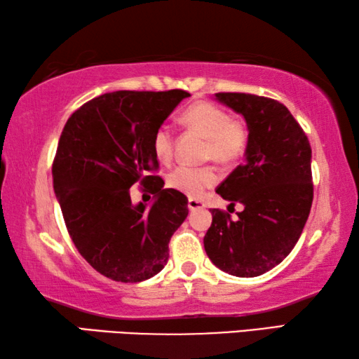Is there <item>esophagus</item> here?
Here are the masks:
<instances>
[{
  "label": "esophagus",
  "mask_w": 359,
  "mask_h": 359,
  "mask_svg": "<svg viewBox=\"0 0 359 359\" xmlns=\"http://www.w3.org/2000/svg\"><path fill=\"white\" fill-rule=\"evenodd\" d=\"M188 209H190L191 212L199 210V209H204V203L203 201H198V199L190 198V199H188Z\"/></svg>",
  "instance_id": "obj_1"
}]
</instances>
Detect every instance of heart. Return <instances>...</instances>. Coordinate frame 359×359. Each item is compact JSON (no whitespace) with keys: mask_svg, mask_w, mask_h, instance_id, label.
Wrapping results in <instances>:
<instances>
[{"mask_svg":"<svg viewBox=\"0 0 359 359\" xmlns=\"http://www.w3.org/2000/svg\"><path fill=\"white\" fill-rule=\"evenodd\" d=\"M182 121L208 139L205 156L222 165H231L244 155L248 133L241 120L229 118V115L208 101H196L182 114ZM151 150L156 160L163 163L172 158V131L168 125L158 126L151 137ZM218 172L212 166H179L168 175V185L188 198H201L208 188L215 185Z\"/></svg>","mask_w":359,"mask_h":359,"instance_id":"obj_1","label":"heart"}]
</instances>
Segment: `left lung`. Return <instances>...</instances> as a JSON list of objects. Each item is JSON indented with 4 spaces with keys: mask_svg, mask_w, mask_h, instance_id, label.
<instances>
[{
    "mask_svg": "<svg viewBox=\"0 0 359 359\" xmlns=\"http://www.w3.org/2000/svg\"><path fill=\"white\" fill-rule=\"evenodd\" d=\"M247 121L245 161L217 188L244 205L238 218L212 209L204 248L212 263L236 277H258L293 250L311 214L312 149L282 102L248 93H215Z\"/></svg>",
    "mask_w": 359,
    "mask_h": 359,
    "instance_id": "8db88e82",
    "label": "left lung"
}]
</instances>
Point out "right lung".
Segmentation results:
<instances>
[{
	"label": "right lung",
	"instance_id": "add662e5",
	"mask_svg": "<svg viewBox=\"0 0 359 359\" xmlns=\"http://www.w3.org/2000/svg\"><path fill=\"white\" fill-rule=\"evenodd\" d=\"M188 96L184 90L104 93L79 107L60 136L52 175L66 228L87 263L115 282L156 276L188 215L185 194L151 175L154 133ZM136 181L156 194L150 206L130 203Z\"/></svg>",
	"mask_w": 359,
	"mask_h": 359
}]
</instances>
